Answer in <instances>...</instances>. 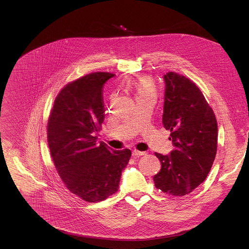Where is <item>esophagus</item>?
Returning <instances> with one entry per match:
<instances>
[{
  "label": "esophagus",
  "instance_id": "esophagus-1",
  "mask_svg": "<svg viewBox=\"0 0 249 249\" xmlns=\"http://www.w3.org/2000/svg\"><path fill=\"white\" fill-rule=\"evenodd\" d=\"M132 155H133L134 157H141V156L146 155V152H141V151H138V150H134V151L132 152Z\"/></svg>",
  "mask_w": 249,
  "mask_h": 249
}]
</instances>
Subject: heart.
I'll return each instance as SVG.
<instances>
[{"mask_svg":"<svg viewBox=\"0 0 249 249\" xmlns=\"http://www.w3.org/2000/svg\"><path fill=\"white\" fill-rule=\"evenodd\" d=\"M137 96H155V87L148 78H141L135 82Z\"/></svg>","mask_w":249,"mask_h":249,"instance_id":"b5f03b06","label":"heart"}]
</instances>
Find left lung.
Here are the masks:
<instances>
[{
  "label": "left lung",
  "instance_id": "8db88e82",
  "mask_svg": "<svg viewBox=\"0 0 249 249\" xmlns=\"http://www.w3.org/2000/svg\"><path fill=\"white\" fill-rule=\"evenodd\" d=\"M165 82L162 124L170 131L174 150L170 155L155 153L161 168L155 185L173 196H184L197 188L209 174L217 154L218 124L200 89L174 72Z\"/></svg>",
  "mask_w": 249,
  "mask_h": 249
}]
</instances>
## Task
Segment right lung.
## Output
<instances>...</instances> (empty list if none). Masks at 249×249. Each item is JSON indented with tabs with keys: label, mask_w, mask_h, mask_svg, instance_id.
I'll use <instances>...</instances> for the list:
<instances>
[{
	"label": "right lung",
	"mask_w": 249,
	"mask_h": 249,
	"mask_svg": "<svg viewBox=\"0 0 249 249\" xmlns=\"http://www.w3.org/2000/svg\"><path fill=\"white\" fill-rule=\"evenodd\" d=\"M114 74L96 72L69 83L55 98L47 124L48 146L66 187L81 199L103 201L117 192L131 151L97 144L104 120L102 88Z\"/></svg>",
	"instance_id": "1"
}]
</instances>
